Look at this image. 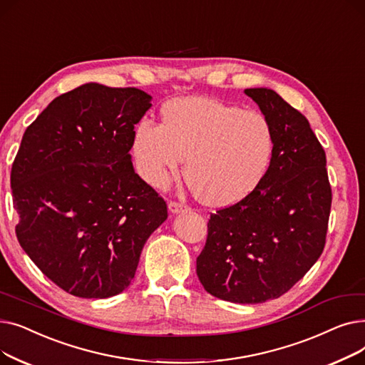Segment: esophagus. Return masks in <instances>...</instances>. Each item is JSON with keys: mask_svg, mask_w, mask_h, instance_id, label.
<instances>
[{"mask_svg": "<svg viewBox=\"0 0 365 365\" xmlns=\"http://www.w3.org/2000/svg\"><path fill=\"white\" fill-rule=\"evenodd\" d=\"M168 210L171 213H180V212H183V210H186V205L182 202H178V201H170Z\"/></svg>", "mask_w": 365, "mask_h": 365, "instance_id": "1", "label": "esophagus"}]
</instances>
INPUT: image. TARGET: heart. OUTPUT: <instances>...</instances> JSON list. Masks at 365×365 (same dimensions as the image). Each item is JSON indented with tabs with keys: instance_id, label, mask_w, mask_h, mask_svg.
I'll return each mask as SVG.
<instances>
[{
	"instance_id": "b5f03b06",
	"label": "heart",
	"mask_w": 365,
	"mask_h": 365,
	"mask_svg": "<svg viewBox=\"0 0 365 365\" xmlns=\"http://www.w3.org/2000/svg\"><path fill=\"white\" fill-rule=\"evenodd\" d=\"M130 149L138 173L152 186H164L186 158L185 179L194 197L226 207L263 180L274 158L275 133L259 110L200 96L165 103L161 125L142 118L133 128Z\"/></svg>"
}]
</instances>
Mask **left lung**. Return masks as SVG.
<instances>
[{
  "label": "left lung",
  "instance_id": "1",
  "mask_svg": "<svg viewBox=\"0 0 365 365\" xmlns=\"http://www.w3.org/2000/svg\"><path fill=\"white\" fill-rule=\"evenodd\" d=\"M244 93L274 127V158L252 194L210 213L197 275L217 299L262 303L285 294L322 255L331 186L304 115L274 90Z\"/></svg>",
  "mask_w": 365,
  "mask_h": 365
}]
</instances>
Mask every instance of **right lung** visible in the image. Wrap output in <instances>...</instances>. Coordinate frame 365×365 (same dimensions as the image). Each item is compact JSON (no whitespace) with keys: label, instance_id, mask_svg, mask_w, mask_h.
<instances>
[{"label":"right lung","instance_id":"1","mask_svg":"<svg viewBox=\"0 0 365 365\" xmlns=\"http://www.w3.org/2000/svg\"><path fill=\"white\" fill-rule=\"evenodd\" d=\"M149 108L139 88L90 83L56 98L24 134L11 165L16 235L38 269L72 296L124 292L146 240L168 216L128 153Z\"/></svg>","mask_w":365,"mask_h":365}]
</instances>
